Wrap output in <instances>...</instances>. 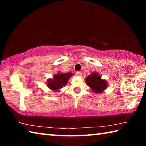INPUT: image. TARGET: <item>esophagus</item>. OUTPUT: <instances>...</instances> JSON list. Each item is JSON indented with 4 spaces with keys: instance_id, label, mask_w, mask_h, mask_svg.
Returning <instances> with one entry per match:
<instances>
[{
    "instance_id": "1",
    "label": "esophagus",
    "mask_w": 146,
    "mask_h": 146,
    "mask_svg": "<svg viewBox=\"0 0 146 146\" xmlns=\"http://www.w3.org/2000/svg\"><path fill=\"white\" fill-rule=\"evenodd\" d=\"M76 76H81L82 73H81L80 71H77V72H76Z\"/></svg>"
}]
</instances>
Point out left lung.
Masks as SVG:
<instances>
[{"mask_svg":"<svg viewBox=\"0 0 146 146\" xmlns=\"http://www.w3.org/2000/svg\"><path fill=\"white\" fill-rule=\"evenodd\" d=\"M86 82L94 93H102L108 86L107 81L101 78V76L97 72H93L86 78Z\"/></svg>","mask_w":146,"mask_h":146,"instance_id":"obj_1","label":"left lung"}]
</instances>
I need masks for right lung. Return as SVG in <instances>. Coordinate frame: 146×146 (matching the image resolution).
<instances>
[{"mask_svg": "<svg viewBox=\"0 0 146 146\" xmlns=\"http://www.w3.org/2000/svg\"><path fill=\"white\" fill-rule=\"evenodd\" d=\"M73 75L71 73H58L53 75V78H49L47 81L48 87L53 91H58L60 89L67 84L69 79Z\"/></svg>", "mask_w": 146, "mask_h": 146, "instance_id": "obj_1", "label": "right lung"}]
</instances>
